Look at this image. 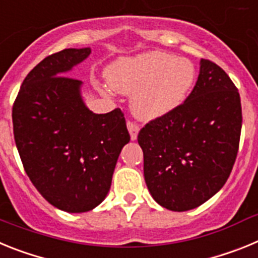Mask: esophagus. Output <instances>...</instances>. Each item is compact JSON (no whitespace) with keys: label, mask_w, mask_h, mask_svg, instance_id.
<instances>
[{"label":"esophagus","mask_w":258,"mask_h":258,"mask_svg":"<svg viewBox=\"0 0 258 258\" xmlns=\"http://www.w3.org/2000/svg\"><path fill=\"white\" fill-rule=\"evenodd\" d=\"M127 131L131 133V140L136 141L138 137V132H140V126L133 121H127Z\"/></svg>","instance_id":"esophagus-1"}]
</instances>
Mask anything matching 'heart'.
<instances>
[{"instance_id":"obj_1","label":"heart","mask_w":258,"mask_h":258,"mask_svg":"<svg viewBox=\"0 0 258 258\" xmlns=\"http://www.w3.org/2000/svg\"><path fill=\"white\" fill-rule=\"evenodd\" d=\"M109 86L132 94L133 113L143 121L169 115L183 104L195 84L197 71L188 59L163 51L121 58L106 71Z\"/></svg>"}]
</instances>
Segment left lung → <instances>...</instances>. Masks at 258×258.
<instances>
[{
  "mask_svg": "<svg viewBox=\"0 0 258 258\" xmlns=\"http://www.w3.org/2000/svg\"><path fill=\"white\" fill-rule=\"evenodd\" d=\"M240 131L238 89L222 68L202 59L183 104L138 134L145 181L155 202L184 212L211 199L231 173Z\"/></svg>",
  "mask_w": 258,
  "mask_h": 258,
  "instance_id": "8db88e82",
  "label": "left lung"
}]
</instances>
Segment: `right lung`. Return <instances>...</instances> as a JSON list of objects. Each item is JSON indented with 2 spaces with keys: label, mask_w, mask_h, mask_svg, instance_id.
<instances>
[{
  "label": "right lung",
  "mask_w": 258,
  "mask_h": 258,
  "mask_svg": "<svg viewBox=\"0 0 258 258\" xmlns=\"http://www.w3.org/2000/svg\"><path fill=\"white\" fill-rule=\"evenodd\" d=\"M90 47L46 56L27 75L13 106L14 138L38 192L60 211L94 209L108 194L122 147L131 141L121 109L94 113L68 77Z\"/></svg>",
  "instance_id": "right-lung-1"
}]
</instances>
